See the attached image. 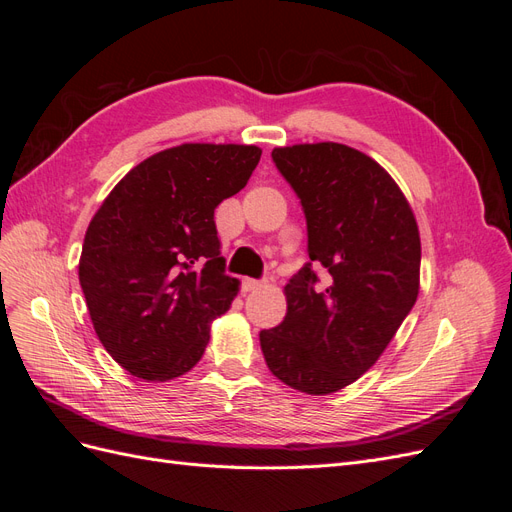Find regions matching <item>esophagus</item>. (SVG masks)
<instances>
[{"mask_svg": "<svg viewBox=\"0 0 512 512\" xmlns=\"http://www.w3.org/2000/svg\"><path fill=\"white\" fill-rule=\"evenodd\" d=\"M241 288H243V292H254V290H260V288H262V282L250 280V277H247V280H243Z\"/></svg>", "mask_w": 512, "mask_h": 512, "instance_id": "1", "label": "esophagus"}]
</instances>
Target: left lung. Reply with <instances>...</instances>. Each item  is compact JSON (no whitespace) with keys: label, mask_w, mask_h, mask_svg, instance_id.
Masks as SVG:
<instances>
[{"label":"left lung","mask_w":512,"mask_h":512,"mask_svg":"<svg viewBox=\"0 0 512 512\" xmlns=\"http://www.w3.org/2000/svg\"><path fill=\"white\" fill-rule=\"evenodd\" d=\"M275 166L301 198L309 260L332 280L322 291L311 262L286 284L280 327L260 331L271 374L305 395L359 380L391 344L421 288V235L397 181L342 143L275 147Z\"/></svg>","instance_id":"obj_1"}]
</instances>
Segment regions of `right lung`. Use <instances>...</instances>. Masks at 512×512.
<instances>
[{"label": "right lung", "instance_id": "1", "mask_svg": "<svg viewBox=\"0 0 512 512\" xmlns=\"http://www.w3.org/2000/svg\"><path fill=\"white\" fill-rule=\"evenodd\" d=\"M262 149L183 143L136 164L91 218L79 282L91 324L132 376L166 382L203 356L241 282L224 273L213 211L245 188Z\"/></svg>", "mask_w": 512, "mask_h": 512}]
</instances>
